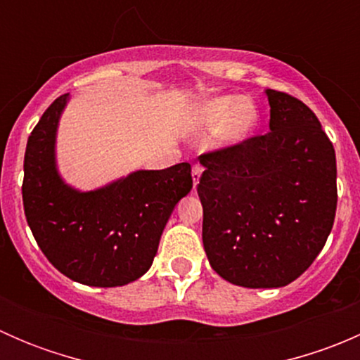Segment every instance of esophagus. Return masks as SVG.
I'll return each mask as SVG.
<instances>
[{"instance_id": "34e87169", "label": "esophagus", "mask_w": 360, "mask_h": 360, "mask_svg": "<svg viewBox=\"0 0 360 360\" xmlns=\"http://www.w3.org/2000/svg\"><path fill=\"white\" fill-rule=\"evenodd\" d=\"M202 165H198V163H195L193 165V169H191V176H193V184L195 186H197L198 184V179H200V176H202Z\"/></svg>"}]
</instances>
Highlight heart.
I'll list each match as a JSON object with an SVG mask.
<instances>
[{
  "instance_id": "b5f03b06",
  "label": "heart",
  "mask_w": 360,
  "mask_h": 360,
  "mask_svg": "<svg viewBox=\"0 0 360 360\" xmlns=\"http://www.w3.org/2000/svg\"><path fill=\"white\" fill-rule=\"evenodd\" d=\"M257 111L250 101L240 96L216 97L203 104L197 112V125L203 130H217L223 127L226 143H240L254 130Z\"/></svg>"
}]
</instances>
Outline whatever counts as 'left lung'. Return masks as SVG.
Listing matches in <instances>:
<instances>
[{
	"label": "left lung",
	"instance_id": "8db88e82",
	"mask_svg": "<svg viewBox=\"0 0 360 360\" xmlns=\"http://www.w3.org/2000/svg\"><path fill=\"white\" fill-rule=\"evenodd\" d=\"M270 132L198 157L202 240L212 270L250 289L282 288L319 256L335 223L336 155L304 103L266 90Z\"/></svg>",
	"mask_w": 360,
	"mask_h": 360
}]
</instances>
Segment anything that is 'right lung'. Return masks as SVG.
<instances>
[{
  "instance_id": "obj_1",
  "label": "right lung",
  "mask_w": 360,
  "mask_h": 360,
  "mask_svg": "<svg viewBox=\"0 0 360 360\" xmlns=\"http://www.w3.org/2000/svg\"><path fill=\"white\" fill-rule=\"evenodd\" d=\"M69 94L43 112L27 139L22 202L25 219L46 259L71 281L116 288L150 270L176 203L193 188L191 165L137 170L94 191L63 181L56 136Z\"/></svg>"
}]
</instances>
